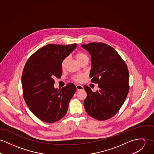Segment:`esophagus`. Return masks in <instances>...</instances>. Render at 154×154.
Here are the masks:
<instances>
[{
  "label": "esophagus",
  "instance_id": "obj_1",
  "mask_svg": "<svg viewBox=\"0 0 154 154\" xmlns=\"http://www.w3.org/2000/svg\"><path fill=\"white\" fill-rule=\"evenodd\" d=\"M76 88L77 91H80V90H83L84 89V87L83 85H76Z\"/></svg>",
  "mask_w": 154,
  "mask_h": 154
}]
</instances>
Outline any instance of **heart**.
Instances as JSON below:
<instances>
[{"mask_svg":"<svg viewBox=\"0 0 154 154\" xmlns=\"http://www.w3.org/2000/svg\"><path fill=\"white\" fill-rule=\"evenodd\" d=\"M75 58L76 59V60L80 64L82 61H85V60H88V56L85 54L84 52H78L75 54ZM67 60H68V58H65L63 60L62 62H61V68L62 69H64L65 67H66V63L67 62ZM85 77V75L84 74H80V75H74L73 77H72V80L75 82H77V83H81L83 80V79Z\"/></svg>","mask_w":154,"mask_h":154,"instance_id":"heart-1","label":"heart"}]
</instances>
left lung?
<instances>
[{
	"instance_id": "obj_1",
	"label": "left lung",
	"mask_w": 154,
	"mask_h": 154,
	"mask_svg": "<svg viewBox=\"0 0 154 154\" xmlns=\"http://www.w3.org/2000/svg\"><path fill=\"white\" fill-rule=\"evenodd\" d=\"M82 47L91 55L90 77L99 87L93 92L87 85L84 86L87 93L85 108L87 114L96 119H109L119 112L128 96V67L118 52L107 44L91 42Z\"/></svg>"
}]
</instances>
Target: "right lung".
I'll return each instance as SVG.
<instances>
[{"label":"right lung","mask_w":154,"mask_h":154,"mask_svg":"<svg viewBox=\"0 0 154 154\" xmlns=\"http://www.w3.org/2000/svg\"><path fill=\"white\" fill-rule=\"evenodd\" d=\"M77 46L48 44L35 52L25 64L22 74L23 96L31 112L43 122L54 123L66 115L76 87L69 83L55 89L54 78L61 77V62Z\"/></svg>","instance_id":"add662e5"}]
</instances>
